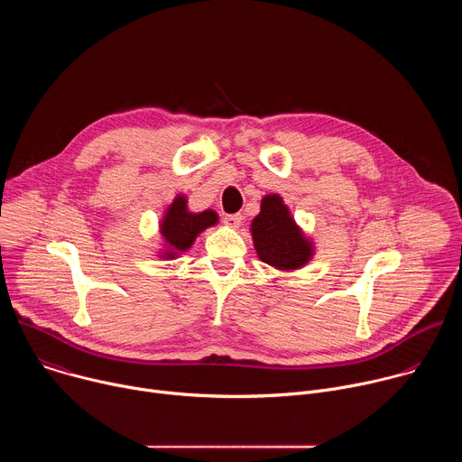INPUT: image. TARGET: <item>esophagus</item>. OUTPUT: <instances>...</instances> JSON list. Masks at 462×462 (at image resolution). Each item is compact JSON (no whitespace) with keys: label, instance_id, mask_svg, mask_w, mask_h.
I'll use <instances>...</instances> for the list:
<instances>
[{"label":"esophagus","instance_id":"34e87169","mask_svg":"<svg viewBox=\"0 0 462 462\" xmlns=\"http://www.w3.org/2000/svg\"><path fill=\"white\" fill-rule=\"evenodd\" d=\"M223 223L228 225L230 228H239L243 223V216L241 214H228L223 217Z\"/></svg>","mask_w":462,"mask_h":462}]
</instances>
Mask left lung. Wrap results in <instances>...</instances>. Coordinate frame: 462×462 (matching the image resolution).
<instances>
[{
  "instance_id": "obj_1",
  "label": "left lung",
  "mask_w": 462,
  "mask_h": 462,
  "mask_svg": "<svg viewBox=\"0 0 462 462\" xmlns=\"http://www.w3.org/2000/svg\"><path fill=\"white\" fill-rule=\"evenodd\" d=\"M252 237L261 261L280 271L300 269L312 254L280 195H267L261 201V212L252 221Z\"/></svg>"
}]
</instances>
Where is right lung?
Wrapping results in <instances>:
<instances>
[{
	"mask_svg": "<svg viewBox=\"0 0 462 462\" xmlns=\"http://www.w3.org/2000/svg\"><path fill=\"white\" fill-rule=\"evenodd\" d=\"M217 223V214L212 210L201 214H189L186 210L184 197H177L171 203L162 221V236L170 246L168 257H173L175 250H186L195 241L197 234Z\"/></svg>",
	"mask_w": 462,
	"mask_h": 462,
	"instance_id": "add662e5",
	"label": "right lung"
}]
</instances>
